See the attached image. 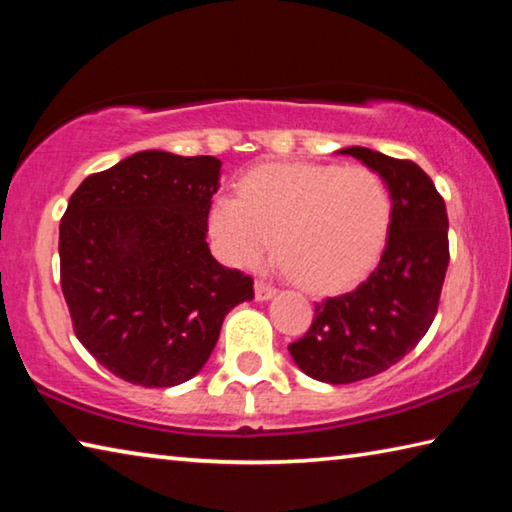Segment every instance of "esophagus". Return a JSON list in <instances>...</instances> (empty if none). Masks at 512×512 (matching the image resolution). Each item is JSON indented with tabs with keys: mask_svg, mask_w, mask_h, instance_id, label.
<instances>
[{
	"mask_svg": "<svg viewBox=\"0 0 512 512\" xmlns=\"http://www.w3.org/2000/svg\"><path fill=\"white\" fill-rule=\"evenodd\" d=\"M277 293V289L273 287V284H268L264 280H257L255 282V298L257 300H271Z\"/></svg>",
	"mask_w": 512,
	"mask_h": 512,
	"instance_id": "1",
	"label": "esophagus"
}]
</instances>
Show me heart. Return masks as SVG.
Here are the masks:
<instances>
[{"label": "heart", "instance_id": "heart-1", "mask_svg": "<svg viewBox=\"0 0 512 512\" xmlns=\"http://www.w3.org/2000/svg\"><path fill=\"white\" fill-rule=\"evenodd\" d=\"M391 219V192L377 171L289 162L246 173L239 198L216 196L207 225L228 264H262L277 235L284 273L314 291H334L370 271Z\"/></svg>", "mask_w": 512, "mask_h": 512}]
</instances>
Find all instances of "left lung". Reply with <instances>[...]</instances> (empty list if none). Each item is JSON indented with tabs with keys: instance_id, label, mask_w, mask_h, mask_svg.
<instances>
[{
	"instance_id": "8db88e82",
	"label": "left lung",
	"mask_w": 512,
	"mask_h": 512,
	"mask_svg": "<svg viewBox=\"0 0 512 512\" xmlns=\"http://www.w3.org/2000/svg\"><path fill=\"white\" fill-rule=\"evenodd\" d=\"M391 192L388 244L375 271L357 289L318 302L307 334L289 345L305 375L352 384L395 366L427 334L443 291L449 239L443 196L411 160L350 146Z\"/></svg>"
}]
</instances>
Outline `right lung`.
<instances>
[{
  "label": "right lung",
  "mask_w": 512,
  "mask_h": 512,
  "mask_svg": "<svg viewBox=\"0 0 512 512\" xmlns=\"http://www.w3.org/2000/svg\"><path fill=\"white\" fill-rule=\"evenodd\" d=\"M221 160L140 151L92 173L60 221V287L76 339L112 375L178 386L210 359L253 277L210 253Z\"/></svg>",
  "instance_id": "add662e5"
}]
</instances>
